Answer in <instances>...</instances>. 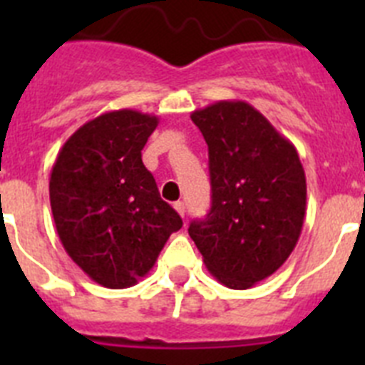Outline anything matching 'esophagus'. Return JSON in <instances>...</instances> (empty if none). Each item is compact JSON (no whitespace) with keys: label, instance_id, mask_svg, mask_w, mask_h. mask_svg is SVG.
Wrapping results in <instances>:
<instances>
[{"label":"esophagus","instance_id":"obj_1","mask_svg":"<svg viewBox=\"0 0 365 365\" xmlns=\"http://www.w3.org/2000/svg\"><path fill=\"white\" fill-rule=\"evenodd\" d=\"M173 208H175V210H177V214H179L180 217H185V212H186V206H185V202H182V201H177V202H173Z\"/></svg>","mask_w":365,"mask_h":365}]
</instances>
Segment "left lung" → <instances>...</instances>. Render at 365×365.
I'll return each instance as SVG.
<instances>
[{
	"mask_svg": "<svg viewBox=\"0 0 365 365\" xmlns=\"http://www.w3.org/2000/svg\"><path fill=\"white\" fill-rule=\"evenodd\" d=\"M208 144L212 206L190 237L206 269L245 291L287 261L302 234L305 172L294 144L243 100H219L192 113Z\"/></svg>",
	"mask_w": 365,
	"mask_h": 365,
	"instance_id": "8db88e82",
	"label": "left lung"
}]
</instances>
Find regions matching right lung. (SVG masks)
Returning <instances> with one entry per match:
<instances>
[{"label":"right lung","mask_w":365,"mask_h":365,"mask_svg":"<svg viewBox=\"0 0 365 365\" xmlns=\"http://www.w3.org/2000/svg\"><path fill=\"white\" fill-rule=\"evenodd\" d=\"M157 124V117L133 109L104 113L67 138L51 172L58 237L71 259L108 289L144 278L182 227L143 163Z\"/></svg>","instance_id":"1"}]
</instances>
